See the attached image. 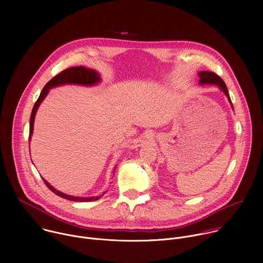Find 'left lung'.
<instances>
[{
  "label": "left lung",
  "mask_w": 263,
  "mask_h": 263,
  "mask_svg": "<svg viewBox=\"0 0 263 263\" xmlns=\"http://www.w3.org/2000/svg\"><path fill=\"white\" fill-rule=\"evenodd\" d=\"M198 74L200 77V80H199L200 85H205V84L211 85L212 84V85L217 86L224 93V96L228 98V101L231 104V108L233 109V105H232V102H231V99H230V96H229V92H228V88H227L226 84H224V82L221 80L220 77H218L216 73H214L212 71H208V70L199 71Z\"/></svg>",
  "instance_id": "1"
}]
</instances>
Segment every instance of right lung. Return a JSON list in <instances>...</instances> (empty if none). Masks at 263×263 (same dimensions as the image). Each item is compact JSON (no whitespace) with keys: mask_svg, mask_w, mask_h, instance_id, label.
I'll return each instance as SVG.
<instances>
[{"mask_svg":"<svg viewBox=\"0 0 263 263\" xmlns=\"http://www.w3.org/2000/svg\"><path fill=\"white\" fill-rule=\"evenodd\" d=\"M102 81L101 79V74L91 68H87L85 66H73V67H69L63 71H61L60 73H58L57 76H55L53 79H51L43 88L39 99H37L33 109H32V114L30 117V131H29V141L31 140L32 134H33V128H34V120H35V115L37 112V109L41 106V104L43 103V101L45 100V98L48 96L50 89L54 88V87H58L61 85H65V84H76V85H82V86H95L97 84H99ZM116 171V170H115ZM44 182L46 183V185L49 187V189L57 196L69 200V201H73V202H91V201H96L99 200L103 195L100 196H96V197H73V196H69L66 194H63L59 191H57L54 187L45 179H43Z\"/></svg>","mask_w":263,"mask_h":263,"instance_id":"add662e5","label":"right lung"}]
</instances>
